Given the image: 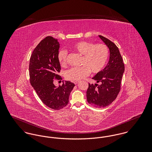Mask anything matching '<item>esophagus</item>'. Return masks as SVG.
Instances as JSON below:
<instances>
[{"instance_id":"1","label":"esophagus","mask_w":152,"mask_h":152,"mask_svg":"<svg viewBox=\"0 0 152 152\" xmlns=\"http://www.w3.org/2000/svg\"><path fill=\"white\" fill-rule=\"evenodd\" d=\"M73 83H74L75 84H77L79 83V81H74Z\"/></svg>"}]
</instances>
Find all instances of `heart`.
<instances>
[{
  "label": "heart",
  "mask_w": 152,
  "mask_h": 152,
  "mask_svg": "<svg viewBox=\"0 0 152 152\" xmlns=\"http://www.w3.org/2000/svg\"><path fill=\"white\" fill-rule=\"evenodd\" d=\"M72 49L83 56L81 65L79 68H72L66 72V78L70 80H79L92 72L97 73L105 66L108 57V49L102 44H94L93 42L81 41L72 46ZM57 58L60 65L65 66L66 65L67 52L64 50L59 51Z\"/></svg>",
  "instance_id": "b5f03b06"
}]
</instances>
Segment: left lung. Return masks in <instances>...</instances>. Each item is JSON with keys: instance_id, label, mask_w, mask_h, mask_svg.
<instances>
[{"instance_id": "8db88e82", "label": "left lung", "mask_w": 152, "mask_h": 152, "mask_svg": "<svg viewBox=\"0 0 152 152\" xmlns=\"http://www.w3.org/2000/svg\"><path fill=\"white\" fill-rule=\"evenodd\" d=\"M99 37L108 48L110 58L106 67L92 77L96 83L101 84L94 85L89 83L87 99L92 106L103 108L110 105L120 91L125 65L115 44L103 36Z\"/></svg>"}]
</instances>
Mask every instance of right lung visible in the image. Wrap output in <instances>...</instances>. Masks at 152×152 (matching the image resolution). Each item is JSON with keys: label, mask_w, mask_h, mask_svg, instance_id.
Wrapping results in <instances>:
<instances>
[{"label": "right lung", "mask_w": 152, "mask_h": 152, "mask_svg": "<svg viewBox=\"0 0 152 152\" xmlns=\"http://www.w3.org/2000/svg\"><path fill=\"white\" fill-rule=\"evenodd\" d=\"M60 44L57 39L48 36L36 47L31 55L29 76L31 85L41 101L48 107L60 110L69 102V97L75 84L69 81H63V84L56 87L54 78L62 80L57 75L61 66L57 55Z\"/></svg>", "instance_id": "add662e5"}]
</instances>
